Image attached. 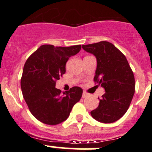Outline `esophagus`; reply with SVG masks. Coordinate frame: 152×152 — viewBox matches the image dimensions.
Masks as SVG:
<instances>
[{"mask_svg": "<svg viewBox=\"0 0 152 152\" xmlns=\"http://www.w3.org/2000/svg\"><path fill=\"white\" fill-rule=\"evenodd\" d=\"M89 96V93H87L86 91H83V94H82V98H87Z\"/></svg>", "mask_w": 152, "mask_h": 152, "instance_id": "1", "label": "esophagus"}]
</instances>
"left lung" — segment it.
<instances>
[{"mask_svg": "<svg viewBox=\"0 0 152 152\" xmlns=\"http://www.w3.org/2000/svg\"><path fill=\"white\" fill-rule=\"evenodd\" d=\"M82 48L96 57L94 82L106 92L90 114L101 123H113L126 113L132 100L135 89L132 70L123 53L111 42L102 41L83 45Z\"/></svg>", "mask_w": 152, "mask_h": 152, "instance_id": "1", "label": "left lung"}]
</instances>
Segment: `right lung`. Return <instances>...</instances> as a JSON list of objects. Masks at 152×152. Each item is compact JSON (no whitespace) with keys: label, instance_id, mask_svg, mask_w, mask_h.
Instances as JSON below:
<instances>
[{"label":"right lung","instance_id":"1","mask_svg":"<svg viewBox=\"0 0 152 152\" xmlns=\"http://www.w3.org/2000/svg\"><path fill=\"white\" fill-rule=\"evenodd\" d=\"M81 48V45H41L24 65L20 81L23 96L31 113L43 124L56 125L63 122L82 98L83 90L79 87L62 93L55 87L56 80L65 73L67 61Z\"/></svg>","mask_w":152,"mask_h":152}]
</instances>
